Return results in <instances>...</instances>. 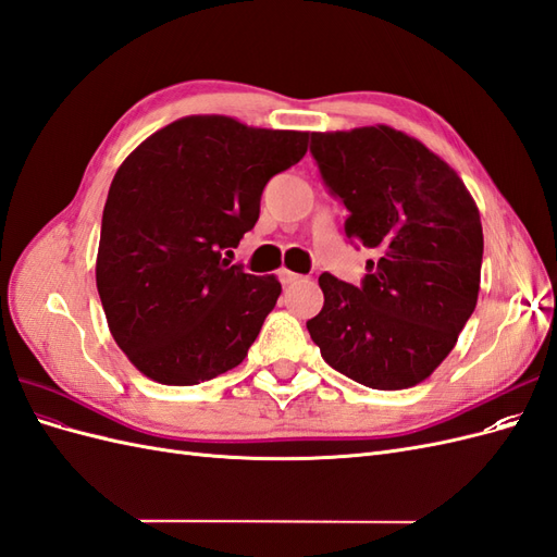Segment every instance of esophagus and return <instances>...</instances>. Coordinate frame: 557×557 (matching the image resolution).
<instances>
[{
	"instance_id": "1",
	"label": "esophagus",
	"mask_w": 557,
	"mask_h": 557,
	"mask_svg": "<svg viewBox=\"0 0 557 557\" xmlns=\"http://www.w3.org/2000/svg\"><path fill=\"white\" fill-rule=\"evenodd\" d=\"M301 276L299 274H295V272H290V269H281V281H283V285H293V283H297Z\"/></svg>"
}]
</instances>
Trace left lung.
Masks as SVG:
<instances>
[{
    "instance_id": "left-lung-1",
    "label": "left lung",
    "mask_w": 557,
    "mask_h": 557,
    "mask_svg": "<svg viewBox=\"0 0 557 557\" xmlns=\"http://www.w3.org/2000/svg\"><path fill=\"white\" fill-rule=\"evenodd\" d=\"M311 156L348 209L346 237L374 252L360 285L320 274L313 344L336 372L376 391L425 381L476 309L474 199L440 156L385 125L311 132Z\"/></svg>"
}]
</instances>
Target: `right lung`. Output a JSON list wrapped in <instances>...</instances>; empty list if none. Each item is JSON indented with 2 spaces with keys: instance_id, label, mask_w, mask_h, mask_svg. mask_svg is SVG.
Masks as SVG:
<instances>
[{
  "instance_id": "obj_1",
  "label": "right lung",
  "mask_w": 557,
  "mask_h": 557,
  "mask_svg": "<svg viewBox=\"0 0 557 557\" xmlns=\"http://www.w3.org/2000/svg\"><path fill=\"white\" fill-rule=\"evenodd\" d=\"M309 132L188 115L115 172L97 250V293L115 344L148 379L197 385L242 364L276 307V276L223 252L260 215L267 181L307 153Z\"/></svg>"
}]
</instances>
